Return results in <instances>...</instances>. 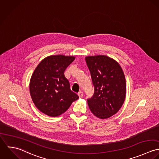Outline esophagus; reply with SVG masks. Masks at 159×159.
Listing matches in <instances>:
<instances>
[{
    "mask_svg": "<svg viewBox=\"0 0 159 159\" xmlns=\"http://www.w3.org/2000/svg\"><path fill=\"white\" fill-rule=\"evenodd\" d=\"M83 95H83V93H82V92H79L78 93V96H79V98H82Z\"/></svg>",
    "mask_w": 159,
    "mask_h": 159,
    "instance_id": "34e87169",
    "label": "esophagus"
}]
</instances>
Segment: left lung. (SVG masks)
I'll list each match as a JSON object with an SVG mask.
<instances>
[{
	"label": "left lung",
	"mask_w": 159,
	"mask_h": 159,
	"mask_svg": "<svg viewBox=\"0 0 159 159\" xmlns=\"http://www.w3.org/2000/svg\"><path fill=\"white\" fill-rule=\"evenodd\" d=\"M85 61L95 87L93 95L87 99L89 108L98 118H109L119 111L125 99L124 71L116 60L106 55L88 56Z\"/></svg>",
	"instance_id": "left-lung-1"
}]
</instances>
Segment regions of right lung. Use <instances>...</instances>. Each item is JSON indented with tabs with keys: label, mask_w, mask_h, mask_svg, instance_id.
<instances>
[{
	"label": "right lung",
	"mask_w": 159,
	"mask_h": 159,
	"mask_svg": "<svg viewBox=\"0 0 159 159\" xmlns=\"http://www.w3.org/2000/svg\"><path fill=\"white\" fill-rule=\"evenodd\" d=\"M74 60L73 56L52 55L42 60L35 69L30 92L33 102L42 113L50 117L59 116L78 99L64 74Z\"/></svg>",
	"instance_id": "obj_1"
}]
</instances>
